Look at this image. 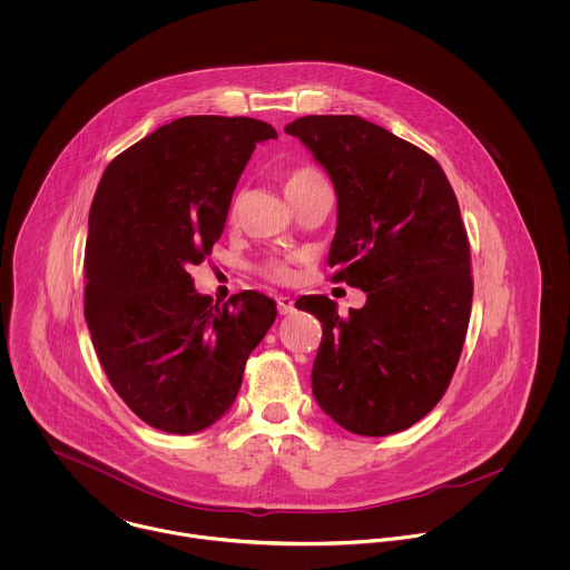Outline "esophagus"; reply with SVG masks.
I'll return each mask as SVG.
<instances>
[{"instance_id":"esophagus-1","label":"esophagus","mask_w":570,"mask_h":570,"mask_svg":"<svg viewBox=\"0 0 570 570\" xmlns=\"http://www.w3.org/2000/svg\"><path fill=\"white\" fill-rule=\"evenodd\" d=\"M276 303H278V312L283 314V316H287V314H292L296 307H294V301H292V296H278L276 298Z\"/></svg>"}]
</instances>
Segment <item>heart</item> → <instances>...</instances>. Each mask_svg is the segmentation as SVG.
I'll use <instances>...</instances> for the list:
<instances>
[{
  "mask_svg": "<svg viewBox=\"0 0 570 570\" xmlns=\"http://www.w3.org/2000/svg\"><path fill=\"white\" fill-rule=\"evenodd\" d=\"M321 179H325V177H323L321 170H316L314 166H298V168H292V170L285 175V193H287V197H289V195H294L296 190H301V188H305V186H309V184H314V181H321ZM263 269H265V274H267L269 278H274V281H287V278L292 276V269H289L283 261H267Z\"/></svg>",
  "mask_w": 570,
  "mask_h": 570,
  "instance_id": "heart-1",
  "label": "heart"
}]
</instances>
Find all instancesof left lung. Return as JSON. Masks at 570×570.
Instances as JSON below:
<instances>
[{
  "instance_id": "obj_1",
  "label": "left lung",
  "mask_w": 570,
  "mask_h": 570,
  "mask_svg": "<svg viewBox=\"0 0 570 570\" xmlns=\"http://www.w3.org/2000/svg\"><path fill=\"white\" fill-rule=\"evenodd\" d=\"M285 134L325 166L337 195L331 281L366 294L346 318L326 296L296 301L323 323L314 397L353 434L402 432L448 391L470 325L456 195L432 156L360 116H303Z\"/></svg>"
}]
</instances>
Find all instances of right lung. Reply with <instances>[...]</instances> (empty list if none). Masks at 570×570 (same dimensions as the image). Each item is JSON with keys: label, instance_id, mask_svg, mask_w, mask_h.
Listing matches in <instances>:
<instances>
[{"label": "right lung", "instance_id": "obj_1", "mask_svg": "<svg viewBox=\"0 0 570 570\" xmlns=\"http://www.w3.org/2000/svg\"><path fill=\"white\" fill-rule=\"evenodd\" d=\"M278 138L245 116H184L102 173L85 245V321L120 400L168 434L210 428L233 406L276 303L242 292L224 305L188 274L222 237L254 147Z\"/></svg>", "mask_w": 570, "mask_h": 570}]
</instances>
